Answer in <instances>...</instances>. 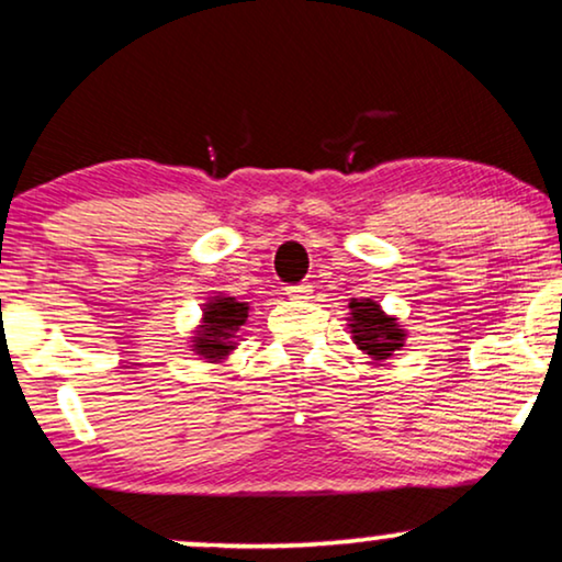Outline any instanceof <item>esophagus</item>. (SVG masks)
Returning <instances> with one entry per match:
<instances>
[{"mask_svg": "<svg viewBox=\"0 0 562 562\" xmlns=\"http://www.w3.org/2000/svg\"><path fill=\"white\" fill-rule=\"evenodd\" d=\"M286 294L291 299H307L312 294V283L310 281H302V283H291L286 286Z\"/></svg>", "mask_w": 562, "mask_h": 562, "instance_id": "obj_1", "label": "esophagus"}]
</instances>
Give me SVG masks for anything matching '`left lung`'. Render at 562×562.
<instances>
[{
    "label": "left lung",
    "instance_id": "obj_1",
    "mask_svg": "<svg viewBox=\"0 0 562 562\" xmlns=\"http://www.w3.org/2000/svg\"><path fill=\"white\" fill-rule=\"evenodd\" d=\"M351 315H353V340L361 351H367L371 359H387L392 351H397L403 346L405 335L400 333V325L395 319L384 315L379 310L376 302L371 299H353L351 302Z\"/></svg>",
    "mask_w": 562,
    "mask_h": 562
}]
</instances>
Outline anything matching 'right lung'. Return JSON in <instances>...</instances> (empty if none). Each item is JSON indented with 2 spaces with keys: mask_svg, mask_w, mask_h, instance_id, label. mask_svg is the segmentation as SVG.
Listing matches in <instances>:
<instances>
[{
  "mask_svg": "<svg viewBox=\"0 0 562 562\" xmlns=\"http://www.w3.org/2000/svg\"><path fill=\"white\" fill-rule=\"evenodd\" d=\"M247 307L243 302H237L235 296L214 299V302L206 304V312H203V333L195 338V351L206 359H218L229 351V338H235L232 333H237V327L245 323Z\"/></svg>",
  "mask_w": 562,
  "mask_h": 562,
  "instance_id": "right-lung-1",
  "label": "right lung"
}]
</instances>
